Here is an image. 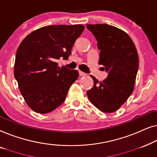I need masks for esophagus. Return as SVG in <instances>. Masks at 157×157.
<instances>
[{
	"label": "esophagus",
	"mask_w": 157,
	"mask_h": 157,
	"mask_svg": "<svg viewBox=\"0 0 157 157\" xmlns=\"http://www.w3.org/2000/svg\"><path fill=\"white\" fill-rule=\"evenodd\" d=\"M79 76H85V75H87V74L85 73V72H82V71H79Z\"/></svg>",
	"instance_id": "obj_1"
}]
</instances>
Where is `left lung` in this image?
<instances>
[{
  "label": "left lung",
  "mask_w": 157,
  "mask_h": 157,
  "mask_svg": "<svg viewBox=\"0 0 157 157\" xmlns=\"http://www.w3.org/2000/svg\"><path fill=\"white\" fill-rule=\"evenodd\" d=\"M86 27L98 41L99 64L108 74L100 82L91 76L94 85L87 90V97L101 112H115L134 90L139 67L137 51L129 35L117 28L107 24H87Z\"/></svg>",
  "instance_id": "8db88e82"
}]
</instances>
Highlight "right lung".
I'll return each instance as SVG.
<instances>
[{"instance_id":"add662e5","label":"right lung","mask_w":157,"mask_h":157,"mask_svg":"<svg viewBox=\"0 0 157 157\" xmlns=\"http://www.w3.org/2000/svg\"><path fill=\"white\" fill-rule=\"evenodd\" d=\"M82 25H49L39 28L22 41L15 56L14 76L27 105L40 114L53 111L65 100L78 71L59 67L67 59Z\"/></svg>"}]
</instances>
